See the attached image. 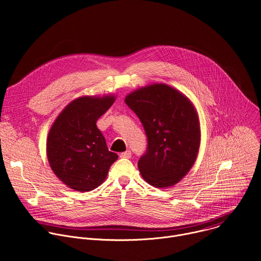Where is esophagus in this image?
Instances as JSON below:
<instances>
[{"mask_svg":"<svg viewBox=\"0 0 261 261\" xmlns=\"http://www.w3.org/2000/svg\"><path fill=\"white\" fill-rule=\"evenodd\" d=\"M131 156H132V153H131V151H129V150L126 151V152H124V153H121V154H120V157L123 158V159H130Z\"/></svg>","mask_w":261,"mask_h":261,"instance_id":"34e87169","label":"esophagus"}]
</instances>
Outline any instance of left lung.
Segmentation results:
<instances>
[{
    "label": "left lung",
    "mask_w": 261,
    "mask_h": 261,
    "mask_svg": "<svg viewBox=\"0 0 261 261\" xmlns=\"http://www.w3.org/2000/svg\"><path fill=\"white\" fill-rule=\"evenodd\" d=\"M140 120L147 147L138 161L143 179L156 188L178 182L193 166L200 145V125L192 102L165 84L140 88L125 98Z\"/></svg>",
    "instance_id": "1"
}]
</instances>
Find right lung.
<instances>
[{
  "label": "right lung",
  "mask_w": 261,
  "mask_h": 261,
  "mask_svg": "<svg viewBox=\"0 0 261 261\" xmlns=\"http://www.w3.org/2000/svg\"><path fill=\"white\" fill-rule=\"evenodd\" d=\"M116 97L84 96L70 102L54 122L46 154L54 173L69 188L80 192L96 189L119 156L109 152L96 126Z\"/></svg>",
  "instance_id": "1"
}]
</instances>
